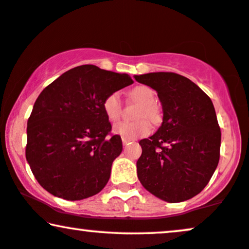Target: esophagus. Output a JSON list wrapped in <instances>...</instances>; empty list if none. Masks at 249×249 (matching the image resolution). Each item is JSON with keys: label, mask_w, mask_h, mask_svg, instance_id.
<instances>
[{"label": "esophagus", "mask_w": 249, "mask_h": 249, "mask_svg": "<svg viewBox=\"0 0 249 249\" xmlns=\"http://www.w3.org/2000/svg\"><path fill=\"white\" fill-rule=\"evenodd\" d=\"M128 143H130V140H126L123 138V144H124V146H126V144H128Z\"/></svg>", "instance_id": "esophagus-1"}]
</instances>
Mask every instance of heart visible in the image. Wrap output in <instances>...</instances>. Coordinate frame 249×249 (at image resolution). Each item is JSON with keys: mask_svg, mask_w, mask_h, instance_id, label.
Instances as JSON below:
<instances>
[{"mask_svg": "<svg viewBox=\"0 0 249 249\" xmlns=\"http://www.w3.org/2000/svg\"><path fill=\"white\" fill-rule=\"evenodd\" d=\"M128 96L135 102L140 103L141 107L138 110L137 118L146 117L153 123H157L161 118L160 109L154 101H155V92L148 86H135L128 92ZM103 111L107 118L110 122H116L121 116L122 111V102L119 94L117 92L109 94L103 101ZM115 134L121 135L122 138L126 140H134L138 138L146 137L150 133L152 126L149 122L146 119H140L137 122H121L117 123L112 128Z\"/></svg>", "mask_w": 249, "mask_h": 249, "instance_id": "heart-1", "label": "heart"}]
</instances>
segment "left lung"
<instances>
[{
  "label": "left lung",
  "instance_id": "8db88e82",
  "mask_svg": "<svg viewBox=\"0 0 249 249\" xmlns=\"http://www.w3.org/2000/svg\"><path fill=\"white\" fill-rule=\"evenodd\" d=\"M157 92L163 122L155 134L140 140L137 162L142 186L166 202H182L206 187L219 161L221 128L210 97L174 72L134 75Z\"/></svg>",
  "mask_w": 249,
  "mask_h": 249
}]
</instances>
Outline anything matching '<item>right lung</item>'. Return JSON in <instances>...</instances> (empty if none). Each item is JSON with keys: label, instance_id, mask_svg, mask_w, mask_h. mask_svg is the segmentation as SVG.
Listing matches in <instances>:
<instances>
[{"label": "right lung", "instance_id": "obj_1", "mask_svg": "<svg viewBox=\"0 0 249 249\" xmlns=\"http://www.w3.org/2000/svg\"><path fill=\"white\" fill-rule=\"evenodd\" d=\"M133 83L126 73L80 65L41 92L27 122L26 160L50 194L75 201L102 191L123 150L103 111L109 94Z\"/></svg>", "mask_w": 249, "mask_h": 249}]
</instances>
